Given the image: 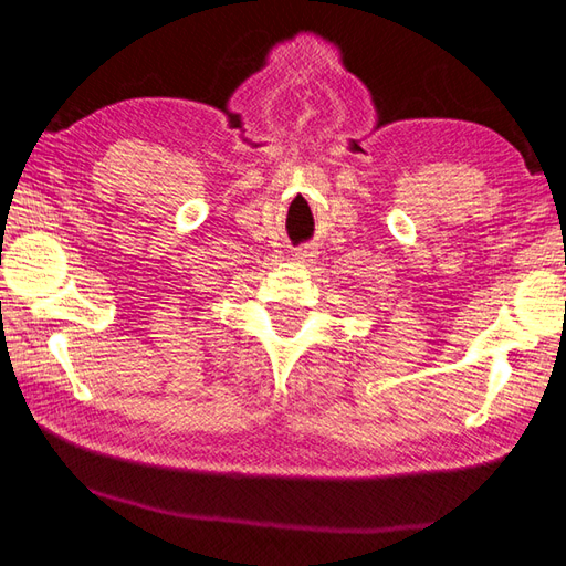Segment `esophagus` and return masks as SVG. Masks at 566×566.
<instances>
[{
    "label": "esophagus",
    "mask_w": 566,
    "mask_h": 566,
    "mask_svg": "<svg viewBox=\"0 0 566 566\" xmlns=\"http://www.w3.org/2000/svg\"><path fill=\"white\" fill-rule=\"evenodd\" d=\"M314 256H316L314 245H300V248L295 250V260H302V262H314Z\"/></svg>",
    "instance_id": "34e87169"
}]
</instances>
